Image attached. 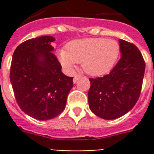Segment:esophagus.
Returning <instances> with one entry per match:
<instances>
[{
    "mask_svg": "<svg viewBox=\"0 0 154 154\" xmlns=\"http://www.w3.org/2000/svg\"><path fill=\"white\" fill-rule=\"evenodd\" d=\"M81 77V76L80 75H75V76H74V78H73V82L74 83H76V82H77V80H78V79H79V78H80Z\"/></svg>",
    "mask_w": 154,
    "mask_h": 154,
    "instance_id": "1",
    "label": "esophagus"
}]
</instances>
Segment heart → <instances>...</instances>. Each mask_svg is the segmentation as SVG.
I'll return each instance as SVG.
<instances>
[{
    "label": "heart",
    "mask_w": 154,
    "mask_h": 154,
    "mask_svg": "<svg viewBox=\"0 0 154 154\" xmlns=\"http://www.w3.org/2000/svg\"><path fill=\"white\" fill-rule=\"evenodd\" d=\"M119 45L114 39L89 38L77 39L67 44V50L57 52L58 60L65 70L72 72L81 63L86 73L93 77L108 73L119 56Z\"/></svg>",
    "instance_id": "b5f03b06"
}]
</instances>
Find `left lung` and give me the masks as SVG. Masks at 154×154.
Wrapping results in <instances>:
<instances>
[{
	"instance_id": "8db88e82",
	"label": "left lung",
	"mask_w": 154,
	"mask_h": 154,
	"mask_svg": "<svg viewBox=\"0 0 154 154\" xmlns=\"http://www.w3.org/2000/svg\"><path fill=\"white\" fill-rule=\"evenodd\" d=\"M121 58L110 74L90 78V110L104 119L121 117L134 106L140 96L145 63L134 44L119 39Z\"/></svg>"
}]
</instances>
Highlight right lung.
<instances>
[{"mask_svg":"<svg viewBox=\"0 0 154 154\" xmlns=\"http://www.w3.org/2000/svg\"><path fill=\"white\" fill-rule=\"evenodd\" d=\"M49 35L25 41L15 48L10 79L19 106L25 114L38 120H48L61 114L67 95L73 87V77L62 72L53 54Z\"/></svg>","mask_w":154,"mask_h":154,"instance_id":"obj_1","label":"right lung"}]
</instances>
